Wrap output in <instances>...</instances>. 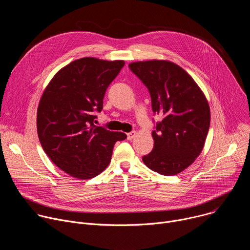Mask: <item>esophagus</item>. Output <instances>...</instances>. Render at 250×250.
<instances>
[{
    "label": "esophagus",
    "instance_id": "esophagus-1",
    "mask_svg": "<svg viewBox=\"0 0 250 250\" xmlns=\"http://www.w3.org/2000/svg\"><path fill=\"white\" fill-rule=\"evenodd\" d=\"M127 139L128 140H132L135 136H136V131H131V132H128L127 134Z\"/></svg>",
    "mask_w": 250,
    "mask_h": 250
}]
</instances>
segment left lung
I'll return each instance as SVG.
<instances>
[{"label":"left lung","instance_id":"1","mask_svg":"<svg viewBox=\"0 0 250 250\" xmlns=\"http://www.w3.org/2000/svg\"><path fill=\"white\" fill-rule=\"evenodd\" d=\"M128 66L148 88L153 113L164 117L152 131L153 149L142 161L161 175L179 174L204 148L210 123L208 100L192 76L174 62L153 59Z\"/></svg>","mask_w":250,"mask_h":250}]
</instances>
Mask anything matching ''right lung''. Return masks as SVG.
Segmentation results:
<instances>
[{"label": "right lung", "mask_w": 250, "mask_h": 250, "mask_svg": "<svg viewBox=\"0 0 250 250\" xmlns=\"http://www.w3.org/2000/svg\"><path fill=\"white\" fill-rule=\"evenodd\" d=\"M124 60L83 57L61 68L41 98L37 127L50 160L69 176L86 180L111 162L114 146L126 138L121 131L96 126L94 112L103 109L106 88L124 67Z\"/></svg>", "instance_id": "add662e5"}]
</instances>
